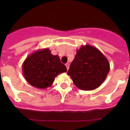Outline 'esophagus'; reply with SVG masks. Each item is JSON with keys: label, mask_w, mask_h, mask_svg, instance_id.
I'll use <instances>...</instances> for the list:
<instances>
[{"label": "esophagus", "mask_w": 130, "mask_h": 130, "mask_svg": "<svg viewBox=\"0 0 130 130\" xmlns=\"http://www.w3.org/2000/svg\"><path fill=\"white\" fill-rule=\"evenodd\" d=\"M65 66L67 67V70H69V67H70V64L68 63H67L65 64Z\"/></svg>", "instance_id": "1"}]
</instances>
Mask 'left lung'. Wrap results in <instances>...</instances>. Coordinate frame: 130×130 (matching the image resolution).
<instances>
[{"instance_id":"obj_1","label":"left lung","mask_w":130,"mask_h":130,"mask_svg":"<svg viewBox=\"0 0 130 130\" xmlns=\"http://www.w3.org/2000/svg\"><path fill=\"white\" fill-rule=\"evenodd\" d=\"M109 70L108 60L101 52L95 47L86 44L77 50L67 74L78 89L92 90L103 83Z\"/></svg>"}]
</instances>
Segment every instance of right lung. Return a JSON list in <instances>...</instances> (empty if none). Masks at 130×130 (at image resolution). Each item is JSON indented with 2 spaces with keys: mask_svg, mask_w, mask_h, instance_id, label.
<instances>
[{
  "mask_svg": "<svg viewBox=\"0 0 130 130\" xmlns=\"http://www.w3.org/2000/svg\"><path fill=\"white\" fill-rule=\"evenodd\" d=\"M22 69L26 81L40 89L50 87L58 75L67 71L58 56L53 55L48 48L38 50L29 55L23 62Z\"/></svg>",
  "mask_w": 130,
  "mask_h": 130,
  "instance_id": "add662e5",
  "label": "right lung"
}]
</instances>
